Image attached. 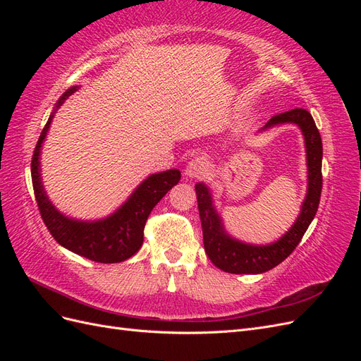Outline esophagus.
<instances>
[{
    "label": "esophagus",
    "instance_id": "34e87169",
    "mask_svg": "<svg viewBox=\"0 0 361 361\" xmlns=\"http://www.w3.org/2000/svg\"><path fill=\"white\" fill-rule=\"evenodd\" d=\"M207 171H209V166H207L206 159L197 157L191 159L187 167H185V176L190 178V179H199V178H203L207 174Z\"/></svg>",
    "mask_w": 361,
    "mask_h": 361
}]
</instances>
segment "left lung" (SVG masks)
<instances>
[{"instance_id": "left-lung-1", "label": "left lung", "mask_w": 361, "mask_h": 361, "mask_svg": "<svg viewBox=\"0 0 361 361\" xmlns=\"http://www.w3.org/2000/svg\"><path fill=\"white\" fill-rule=\"evenodd\" d=\"M289 123L297 125L304 137L305 162H307V194L302 200L298 218L277 241L267 245H256L243 243L228 235L223 224V218L214 204L209 187L203 182L195 183L204 251L216 268L231 274H262L281 264L300 244L318 211L322 191V140L312 114L304 108H295V110L269 118L260 133Z\"/></svg>"}]
</instances>
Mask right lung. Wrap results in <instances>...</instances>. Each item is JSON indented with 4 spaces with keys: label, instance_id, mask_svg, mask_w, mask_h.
Returning a JSON list of instances; mask_svg holds the SVG:
<instances>
[{
    "label": "right lung",
    "instance_id": "obj_1",
    "mask_svg": "<svg viewBox=\"0 0 361 361\" xmlns=\"http://www.w3.org/2000/svg\"><path fill=\"white\" fill-rule=\"evenodd\" d=\"M78 89V85H73L61 94L42 130L31 161L32 188H35L42 220L61 247L68 248L75 255L99 262V264H117V262L133 257L143 245V231L147 216L164 195L174 185H178L180 180V171L178 169H171L150 174L133 191L125 203L120 204L111 215L101 218V220H76V218L60 212L52 204L45 187H43L40 152L54 114Z\"/></svg>",
    "mask_w": 361,
    "mask_h": 361
}]
</instances>
